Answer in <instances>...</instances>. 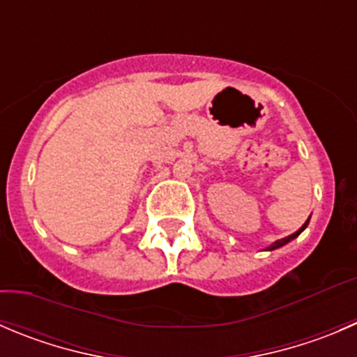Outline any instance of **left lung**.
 <instances>
[{
    "mask_svg": "<svg viewBox=\"0 0 357 357\" xmlns=\"http://www.w3.org/2000/svg\"><path fill=\"white\" fill-rule=\"evenodd\" d=\"M309 220H310V218H309ZM309 220H307V221H305V223H303V227H302V228H300V230H296V231H295V234L288 235V237L281 238V241H275V242H272V244H271V245H268V248H265V251H274V249H279V248H282V245H284V244H288V242H291V241H293V238H296V237H298V235H300V234H302V231H303V230H305V228H307V225H309Z\"/></svg>",
    "mask_w": 357,
    "mask_h": 357,
    "instance_id": "8db88e82",
    "label": "left lung"
}]
</instances>
